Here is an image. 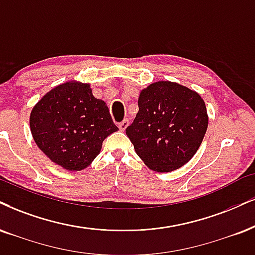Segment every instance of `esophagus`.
Segmentation results:
<instances>
[{"mask_svg":"<svg viewBox=\"0 0 255 255\" xmlns=\"http://www.w3.org/2000/svg\"><path fill=\"white\" fill-rule=\"evenodd\" d=\"M118 127H119V128H121L122 131H124L125 128H127L128 127V119H124V121L119 123V124H118Z\"/></svg>","mask_w":255,"mask_h":255,"instance_id":"34e87169","label":"esophagus"}]
</instances>
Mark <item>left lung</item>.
Listing matches in <instances>:
<instances>
[{
    "label": "left lung",
    "instance_id": "1",
    "mask_svg": "<svg viewBox=\"0 0 255 255\" xmlns=\"http://www.w3.org/2000/svg\"><path fill=\"white\" fill-rule=\"evenodd\" d=\"M138 108L127 134L145 165L169 172L190 161L208 127L200 94L171 81H158L140 92Z\"/></svg>",
    "mask_w": 255,
    "mask_h": 255
}]
</instances>
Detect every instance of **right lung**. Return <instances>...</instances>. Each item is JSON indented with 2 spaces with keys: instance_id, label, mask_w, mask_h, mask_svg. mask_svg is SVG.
Segmentation results:
<instances>
[{
  "instance_id": "right-lung-1",
  "label": "right lung",
  "mask_w": 255,
  "mask_h": 255,
  "mask_svg": "<svg viewBox=\"0 0 255 255\" xmlns=\"http://www.w3.org/2000/svg\"><path fill=\"white\" fill-rule=\"evenodd\" d=\"M30 131L41 151L62 168L83 170L118 128L90 85L65 83L43 96L30 113Z\"/></svg>"
}]
</instances>
